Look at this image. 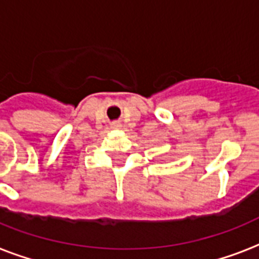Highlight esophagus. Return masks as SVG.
<instances>
[{
    "label": "esophagus",
    "mask_w": 259,
    "mask_h": 259,
    "mask_svg": "<svg viewBox=\"0 0 259 259\" xmlns=\"http://www.w3.org/2000/svg\"><path fill=\"white\" fill-rule=\"evenodd\" d=\"M121 123H119V122H113V123H111V127H113V129H121Z\"/></svg>",
    "instance_id": "34e87169"
}]
</instances>
